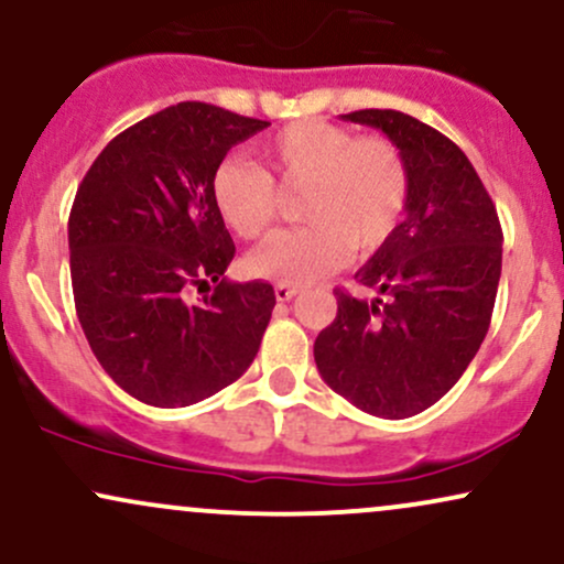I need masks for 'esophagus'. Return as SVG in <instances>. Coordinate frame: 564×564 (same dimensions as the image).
I'll list each match as a JSON object with an SVG mask.
<instances>
[{"label":"esophagus","mask_w":564,"mask_h":564,"mask_svg":"<svg viewBox=\"0 0 564 564\" xmlns=\"http://www.w3.org/2000/svg\"><path fill=\"white\" fill-rule=\"evenodd\" d=\"M300 294V289L291 286V283H275V300L278 302H289Z\"/></svg>","instance_id":"34e87169"}]
</instances>
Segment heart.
<instances>
[{"instance_id":"obj_1","label":"heart","mask_w":564,"mask_h":564,"mask_svg":"<svg viewBox=\"0 0 564 564\" xmlns=\"http://www.w3.org/2000/svg\"><path fill=\"white\" fill-rule=\"evenodd\" d=\"M262 153L286 183H307L302 217L310 223L275 232L251 251L254 275L304 286L339 268L352 246L366 254L398 228L411 177L392 140L355 138L328 121H294L264 140ZM212 198L225 225L241 238H260L275 223V180L241 156L219 161Z\"/></svg>"}]
</instances>
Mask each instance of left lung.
Segmentation results:
<instances>
[{
    "mask_svg": "<svg viewBox=\"0 0 564 564\" xmlns=\"http://www.w3.org/2000/svg\"><path fill=\"white\" fill-rule=\"evenodd\" d=\"M341 119L377 127L398 145L411 193L403 223L355 273L387 300L336 289V318L315 339V364L360 411L405 419L435 405L480 349L503 232L475 166L443 132L390 108Z\"/></svg>",
    "mask_w": 564,
    "mask_h": 564,
    "instance_id": "8db88e82",
    "label": "left lung"
}]
</instances>
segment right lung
Here are the masks:
<instances>
[{"mask_svg": "<svg viewBox=\"0 0 564 564\" xmlns=\"http://www.w3.org/2000/svg\"><path fill=\"white\" fill-rule=\"evenodd\" d=\"M268 124L177 102L116 134L76 191V315L108 377L140 403L212 398L260 349L275 291L223 278L236 243L212 198V174L236 142ZM196 290L207 291L200 303L192 302Z\"/></svg>", "mask_w": 564, "mask_h": 564, "instance_id": "1", "label": "right lung"}]
</instances>
